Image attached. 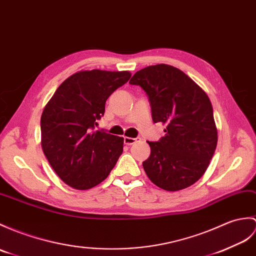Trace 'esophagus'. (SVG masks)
I'll return each mask as SVG.
<instances>
[{
	"label": "esophagus",
	"mask_w": 256,
	"mask_h": 256,
	"mask_svg": "<svg viewBox=\"0 0 256 256\" xmlns=\"http://www.w3.org/2000/svg\"><path fill=\"white\" fill-rule=\"evenodd\" d=\"M140 138H128V136H126V138H124V144H126V145H132V144H134V142H140Z\"/></svg>",
	"instance_id": "esophagus-1"
}]
</instances>
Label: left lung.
<instances>
[{
    "instance_id": "obj_1",
    "label": "left lung",
    "mask_w": 256,
    "mask_h": 256,
    "mask_svg": "<svg viewBox=\"0 0 256 256\" xmlns=\"http://www.w3.org/2000/svg\"><path fill=\"white\" fill-rule=\"evenodd\" d=\"M150 98L152 121L166 126V135L148 142L150 156L142 162L150 180L176 192L192 186L205 174L215 152L218 134L210 100L181 70L150 65L130 80Z\"/></svg>"
}]
</instances>
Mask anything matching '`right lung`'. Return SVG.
Segmentation results:
<instances>
[{"label": "right lung", "mask_w": 256, "mask_h": 256, "mask_svg": "<svg viewBox=\"0 0 256 256\" xmlns=\"http://www.w3.org/2000/svg\"><path fill=\"white\" fill-rule=\"evenodd\" d=\"M128 70H80L68 77L41 114V147L60 179L75 190L98 186L123 152L124 138L94 130L106 101L130 80Z\"/></svg>", "instance_id": "obj_1"}]
</instances>
